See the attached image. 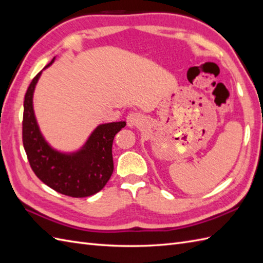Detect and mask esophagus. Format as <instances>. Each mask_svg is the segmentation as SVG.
<instances>
[{
    "mask_svg": "<svg viewBox=\"0 0 263 263\" xmlns=\"http://www.w3.org/2000/svg\"><path fill=\"white\" fill-rule=\"evenodd\" d=\"M143 123V118L136 112H132L127 116V125L129 127H135Z\"/></svg>",
    "mask_w": 263,
    "mask_h": 263,
    "instance_id": "34e87169",
    "label": "esophagus"
}]
</instances>
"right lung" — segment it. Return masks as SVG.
<instances>
[{
    "mask_svg": "<svg viewBox=\"0 0 263 263\" xmlns=\"http://www.w3.org/2000/svg\"><path fill=\"white\" fill-rule=\"evenodd\" d=\"M53 58L48 66L52 65ZM42 71L37 73L24 97L22 139L32 171L49 187L71 197H86L104 189L114 172L112 142L125 121L99 125L86 144L74 153L53 149L44 139L33 110V92Z\"/></svg>",
    "mask_w": 263,
    "mask_h": 263,
    "instance_id": "1",
    "label": "right lung"
}]
</instances>
